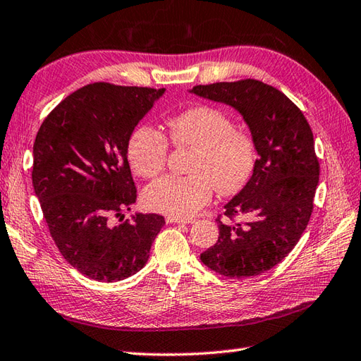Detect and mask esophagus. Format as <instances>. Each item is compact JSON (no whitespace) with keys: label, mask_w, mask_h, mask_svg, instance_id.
<instances>
[{"label":"esophagus","mask_w":361,"mask_h":361,"mask_svg":"<svg viewBox=\"0 0 361 361\" xmlns=\"http://www.w3.org/2000/svg\"><path fill=\"white\" fill-rule=\"evenodd\" d=\"M166 223L168 224H173V223L190 224V223H193V219H182V218H174V216H166Z\"/></svg>","instance_id":"34e87169"}]
</instances>
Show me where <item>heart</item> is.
I'll return each mask as SVG.
<instances>
[{"label": "heart", "instance_id": "heart-1", "mask_svg": "<svg viewBox=\"0 0 361 361\" xmlns=\"http://www.w3.org/2000/svg\"><path fill=\"white\" fill-rule=\"evenodd\" d=\"M168 138L176 148L193 149L190 176L168 174L149 183L143 200L151 210L190 218L212 201L213 188L221 195L237 193L254 171V138L216 107L195 106L174 115L168 120ZM168 152L166 137L149 124H140L129 137V164L142 178H154L164 170Z\"/></svg>", "mask_w": 361, "mask_h": 361}]
</instances>
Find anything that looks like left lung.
Returning a JSON list of instances; mask_svg holds the SVG:
<instances>
[{"mask_svg":"<svg viewBox=\"0 0 361 361\" xmlns=\"http://www.w3.org/2000/svg\"><path fill=\"white\" fill-rule=\"evenodd\" d=\"M191 93L238 110L259 159L251 179L224 205L218 241L201 254L215 273L245 279L274 268L298 245L310 221L319 182L310 124L294 102L255 79L196 85ZM245 214L250 219L235 224Z\"/></svg>","mask_w":361,"mask_h":361,"instance_id":"left-lung-1","label":"left lung"}]
</instances>
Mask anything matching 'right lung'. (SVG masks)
Masks as SVG:
<instances>
[{
    "label": "right lung",
    "instance_id": "add662e5",
    "mask_svg": "<svg viewBox=\"0 0 361 361\" xmlns=\"http://www.w3.org/2000/svg\"><path fill=\"white\" fill-rule=\"evenodd\" d=\"M165 88L88 84L56 106L37 132L32 185L59 251L99 282L134 276L165 224L157 213L123 218L137 200L128 143Z\"/></svg>",
    "mask_w": 361,
    "mask_h": 361
}]
</instances>
